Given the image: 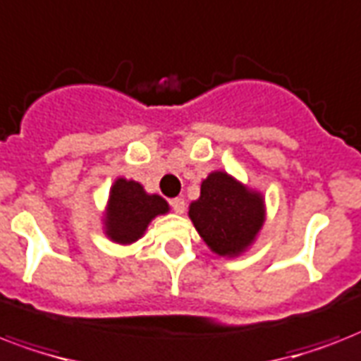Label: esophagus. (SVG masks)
<instances>
[{"label":"esophagus","mask_w":361,"mask_h":361,"mask_svg":"<svg viewBox=\"0 0 361 361\" xmlns=\"http://www.w3.org/2000/svg\"><path fill=\"white\" fill-rule=\"evenodd\" d=\"M184 200L183 197H175V200H171V207H173V211L177 212V214H183L184 212Z\"/></svg>","instance_id":"obj_1"}]
</instances>
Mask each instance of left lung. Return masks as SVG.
Listing matches in <instances>:
<instances>
[{"label":"left lung","instance_id":"obj_1","mask_svg":"<svg viewBox=\"0 0 361 361\" xmlns=\"http://www.w3.org/2000/svg\"><path fill=\"white\" fill-rule=\"evenodd\" d=\"M188 216L212 252L235 258L264 226V197L228 173L212 171L201 183L200 200L190 203Z\"/></svg>","mask_w":361,"mask_h":361}]
</instances>
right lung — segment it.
<instances>
[{
    "label": "right lung",
    "mask_w": 361,
    "mask_h": 361,
    "mask_svg": "<svg viewBox=\"0 0 361 361\" xmlns=\"http://www.w3.org/2000/svg\"><path fill=\"white\" fill-rule=\"evenodd\" d=\"M169 205L158 194H147L141 184L128 178H116L111 186L105 211V235L120 245H131L141 239L152 219L166 214Z\"/></svg>",
    "instance_id": "add662e5"
}]
</instances>
